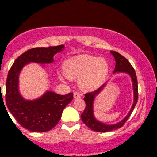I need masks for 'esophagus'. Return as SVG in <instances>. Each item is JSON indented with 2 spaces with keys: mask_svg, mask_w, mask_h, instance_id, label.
Segmentation results:
<instances>
[{
  "mask_svg": "<svg viewBox=\"0 0 157 157\" xmlns=\"http://www.w3.org/2000/svg\"><path fill=\"white\" fill-rule=\"evenodd\" d=\"M81 96H82V94L78 93V92H74V99H79V98H81Z\"/></svg>",
  "mask_w": 157,
  "mask_h": 157,
  "instance_id": "34e87169",
  "label": "esophagus"
}]
</instances>
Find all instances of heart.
<instances>
[{
    "label": "heart",
    "instance_id": "heart-1",
    "mask_svg": "<svg viewBox=\"0 0 157 157\" xmlns=\"http://www.w3.org/2000/svg\"><path fill=\"white\" fill-rule=\"evenodd\" d=\"M64 72L69 79H78V84L85 90H92L101 86L109 74V65L106 59L88 54L74 56L63 65ZM60 74V78H63Z\"/></svg>",
    "mask_w": 157,
    "mask_h": 157
}]
</instances>
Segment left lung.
<instances>
[{"mask_svg":"<svg viewBox=\"0 0 157 157\" xmlns=\"http://www.w3.org/2000/svg\"><path fill=\"white\" fill-rule=\"evenodd\" d=\"M110 53L113 56L115 60V63H115V67L113 74L126 73L129 74L131 78H132L133 90V103L129 113L127 115V116L124 119L122 120L120 122L116 123V124H107L97 120L95 117H94L93 111V104L94 99H95L97 94H99V92L104 89L106 83L103 85L101 87H100L99 89L96 90L95 91L86 93L85 94V97L83 98L85 102H86V106L83 113L81 114V120L84 124L86 126H88L90 129L97 132H110V131L117 129L118 128L122 127L123 124L129 119V117L133 112V109H134L136 104L138 101V82L136 74L134 69H133L129 62L128 61L127 59H126L124 56L120 54L119 53L116 52V51H110Z\"/></svg>","mask_w":157,"mask_h":157,"instance_id":"obj_1","label":"left lung"}]
</instances>
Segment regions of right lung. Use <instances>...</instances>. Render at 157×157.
<instances>
[{
	"mask_svg": "<svg viewBox=\"0 0 157 157\" xmlns=\"http://www.w3.org/2000/svg\"><path fill=\"white\" fill-rule=\"evenodd\" d=\"M64 48L63 44L28 50L17 58L8 72L6 94L7 109L17 121L30 132H45L53 129L60 121L64 109L73 99V93L60 95L47 91L39 98L26 100L19 92V74L28 63L44 65L53 63V56Z\"/></svg>",
	"mask_w": 157,
	"mask_h": 157,
	"instance_id": "obj_1",
	"label": "right lung"
}]
</instances>
